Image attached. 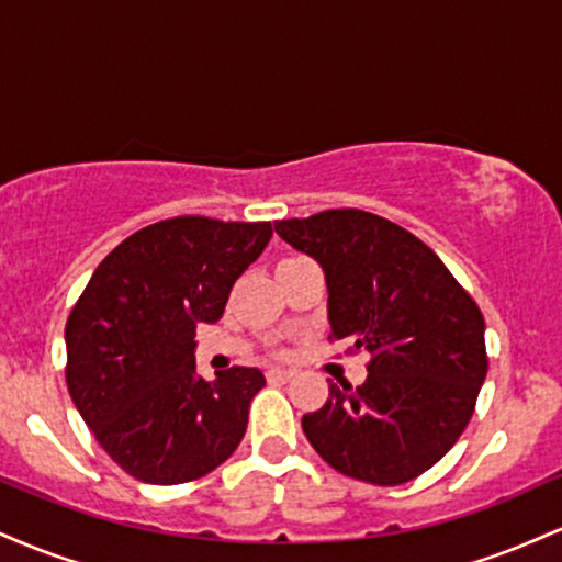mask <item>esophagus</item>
Masks as SVG:
<instances>
[{
	"instance_id": "esophagus-1",
	"label": "esophagus",
	"mask_w": 562,
	"mask_h": 562,
	"mask_svg": "<svg viewBox=\"0 0 562 562\" xmlns=\"http://www.w3.org/2000/svg\"><path fill=\"white\" fill-rule=\"evenodd\" d=\"M267 378H269V380H280V383H285V380L293 378V370H282V367H272V370H267Z\"/></svg>"
}]
</instances>
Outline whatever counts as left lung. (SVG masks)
<instances>
[{
  "instance_id": "obj_1",
  "label": "left lung",
  "mask_w": 562,
  "mask_h": 562,
  "mask_svg": "<svg viewBox=\"0 0 562 562\" xmlns=\"http://www.w3.org/2000/svg\"><path fill=\"white\" fill-rule=\"evenodd\" d=\"M274 232L325 272L330 338L367 348L357 389L303 415V434L348 479L398 486L454 447L486 378L481 308L412 232L359 209L282 218Z\"/></svg>"
}]
</instances>
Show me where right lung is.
<instances>
[{
  "instance_id": "1",
  "label": "right lung",
  "mask_w": 562,
  "mask_h": 562,
  "mask_svg": "<svg viewBox=\"0 0 562 562\" xmlns=\"http://www.w3.org/2000/svg\"><path fill=\"white\" fill-rule=\"evenodd\" d=\"M269 237V222L150 224L102 259L70 312V398L100 447L137 481H195L243 441L267 378L256 367L198 375L195 330L222 319L232 285Z\"/></svg>"
}]
</instances>
